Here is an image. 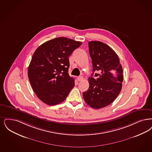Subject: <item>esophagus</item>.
<instances>
[{
  "instance_id": "34e87169",
  "label": "esophagus",
  "mask_w": 152,
  "mask_h": 152,
  "mask_svg": "<svg viewBox=\"0 0 152 152\" xmlns=\"http://www.w3.org/2000/svg\"><path fill=\"white\" fill-rule=\"evenodd\" d=\"M77 79H78V81H82V80H83V76H79V77H77Z\"/></svg>"
}]
</instances>
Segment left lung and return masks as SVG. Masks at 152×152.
Returning <instances> with one entry per match:
<instances>
[{
	"label": "left lung",
	"instance_id": "8db88e82",
	"mask_svg": "<svg viewBox=\"0 0 152 152\" xmlns=\"http://www.w3.org/2000/svg\"><path fill=\"white\" fill-rule=\"evenodd\" d=\"M93 64L89 87L83 94L85 102L92 108L101 109L112 103L121 91L123 81V68L119 58L107 45L100 41L88 42ZM96 79L92 77L94 72Z\"/></svg>",
	"mask_w": 152,
	"mask_h": 152
}]
</instances>
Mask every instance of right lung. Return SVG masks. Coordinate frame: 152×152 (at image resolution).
<instances>
[{
  "mask_svg": "<svg viewBox=\"0 0 152 152\" xmlns=\"http://www.w3.org/2000/svg\"><path fill=\"white\" fill-rule=\"evenodd\" d=\"M81 44L61 37L43 43L34 53L28 75L33 91L43 102L56 105L68 96L75 86L68 74V57Z\"/></svg>",
  "mask_w": 152,
  "mask_h": 152,
  "instance_id": "1",
  "label": "right lung"
}]
</instances>
